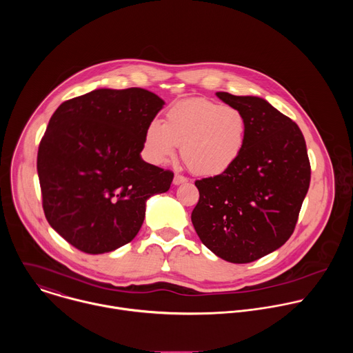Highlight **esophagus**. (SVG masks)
<instances>
[{"label": "esophagus", "instance_id": "1", "mask_svg": "<svg viewBox=\"0 0 353 353\" xmlns=\"http://www.w3.org/2000/svg\"><path fill=\"white\" fill-rule=\"evenodd\" d=\"M187 181V177H184V176H181V174H174V179H173V183L176 184V185H179V184H183V183H185Z\"/></svg>", "mask_w": 353, "mask_h": 353}]
</instances>
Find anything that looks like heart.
Masks as SVG:
<instances>
[{
    "label": "heart",
    "instance_id": "1",
    "mask_svg": "<svg viewBox=\"0 0 353 353\" xmlns=\"http://www.w3.org/2000/svg\"><path fill=\"white\" fill-rule=\"evenodd\" d=\"M248 134L245 114L236 106L192 99L172 106L165 121L152 120L145 130L146 157L165 163L181 145L187 168L199 176H219L241 157Z\"/></svg>",
    "mask_w": 353,
    "mask_h": 353
}]
</instances>
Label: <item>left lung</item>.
<instances>
[{"instance_id": "obj_1", "label": "left lung", "mask_w": 353, "mask_h": 353, "mask_svg": "<svg viewBox=\"0 0 353 353\" xmlns=\"http://www.w3.org/2000/svg\"><path fill=\"white\" fill-rule=\"evenodd\" d=\"M216 96L245 114L247 142L229 170L195 181L199 199L191 221L212 253L247 264L292 236L310 185V161L297 124L264 99L228 92Z\"/></svg>"}]
</instances>
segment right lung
I'll return each instance as SVG.
<instances>
[{"label":"right lung","instance_id":"add662e5","mask_svg":"<svg viewBox=\"0 0 353 353\" xmlns=\"http://www.w3.org/2000/svg\"><path fill=\"white\" fill-rule=\"evenodd\" d=\"M146 89H96L61 103L37 150L47 222L88 254L109 253L141 229L146 199L173 172L141 159L146 125L163 108Z\"/></svg>","mask_w":353,"mask_h":353}]
</instances>
